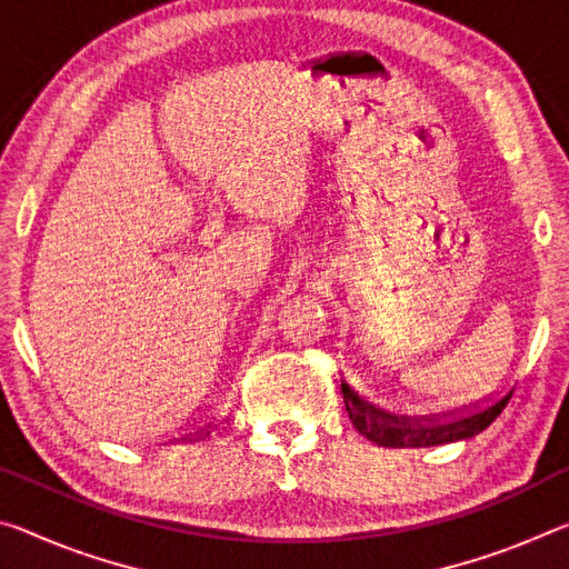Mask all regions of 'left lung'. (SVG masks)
<instances>
[{"instance_id":"8db88e82","label":"left lung","mask_w":569,"mask_h":569,"mask_svg":"<svg viewBox=\"0 0 569 569\" xmlns=\"http://www.w3.org/2000/svg\"><path fill=\"white\" fill-rule=\"evenodd\" d=\"M341 393L346 411L353 427L359 429L369 441L379 447H397V449H419V447H437L449 445V441L469 439L485 431L492 423L502 409L507 407L512 391L505 393L502 399H495L487 407H475L471 411H457V413H435V417H399V413H389L379 407H373L366 399H361L349 383L341 381Z\"/></svg>"}]
</instances>
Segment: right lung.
<instances>
[{
    "label": "right lung",
    "mask_w": 569,
    "mask_h": 569,
    "mask_svg": "<svg viewBox=\"0 0 569 569\" xmlns=\"http://www.w3.org/2000/svg\"><path fill=\"white\" fill-rule=\"evenodd\" d=\"M206 435H208V431H206Z\"/></svg>",
    "instance_id": "add662e5"
}]
</instances>
